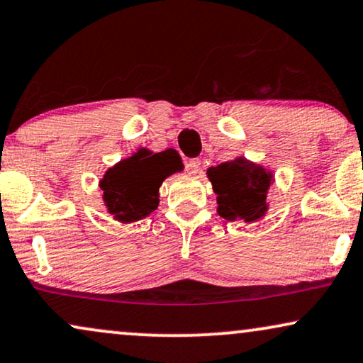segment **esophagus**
<instances>
[{
	"label": "esophagus",
	"mask_w": 363,
	"mask_h": 363,
	"mask_svg": "<svg viewBox=\"0 0 363 363\" xmlns=\"http://www.w3.org/2000/svg\"><path fill=\"white\" fill-rule=\"evenodd\" d=\"M186 166H187V171H189V174H192V176H197V174H201V161H199V159H189Z\"/></svg>",
	"instance_id": "34e87169"
}]
</instances>
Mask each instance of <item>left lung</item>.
I'll list each match as a JSON object with an SVG mask.
<instances>
[{
  "mask_svg": "<svg viewBox=\"0 0 363 363\" xmlns=\"http://www.w3.org/2000/svg\"><path fill=\"white\" fill-rule=\"evenodd\" d=\"M217 194V214L225 220L254 222L267 211V191L272 172L245 157L232 159L207 169Z\"/></svg>",
  "mask_w": 363,
  "mask_h": 363,
  "instance_id": "1",
  "label": "left lung"
}]
</instances>
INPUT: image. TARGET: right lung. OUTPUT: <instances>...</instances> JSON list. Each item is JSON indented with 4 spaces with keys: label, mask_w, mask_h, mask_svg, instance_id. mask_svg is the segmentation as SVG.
Instances as JSON below:
<instances>
[{
    "label": "right lung",
    "mask_w": 363,
    "mask_h": 363,
    "mask_svg": "<svg viewBox=\"0 0 363 363\" xmlns=\"http://www.w3.org/2000/svg\"><path fill=\"white\" fill-rule=\"evenodd\" d=\"M181 169V157L174 149L156 154L139 149L134 156L108 169L99 182L108 212L119 222L144 219L157 209L164 179Z\"/></svg>",
    "instance_id": "right-lung-1"
}]
</instances>
